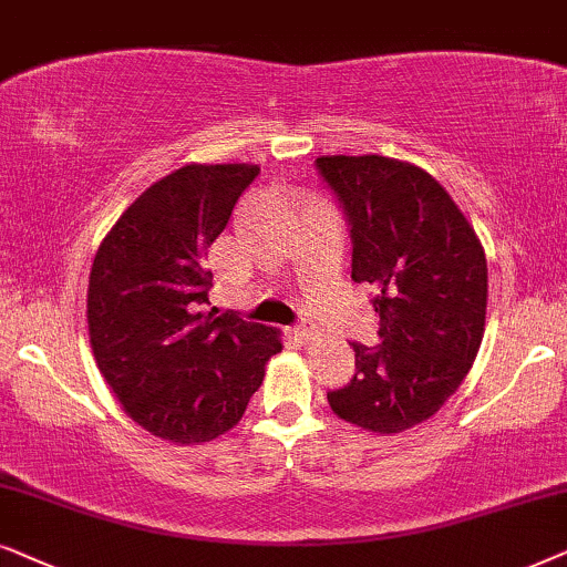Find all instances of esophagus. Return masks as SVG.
I'll return each instance as SVG.
<instances>
[{"label":"esophagus","instance_id":"1","mask_svg":"<svg viewBox=\"0 0 567 567\" xmlns=\"http://www.w3.org/2000/svg\"><path fill=\"white\" fill-rule=\"evenodd\" d=\"M296 337L298 339H311L313 337V329L308 327V323H300V327H296Z\"/></svg>","mask_w":567,"mask_h":567}]
</instances>
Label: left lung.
I'll use <instances>...</instances> for the list:
<instances>
[{"label":"left lung","instance_id":"1","mask_svg":"<svg viewBox=\"0 0 567 567\" xmlns=\"http://www.w3.org/2000/svg\"><path fill=\"white\" fill-rule=\"evenodd\" d=\"M352 238V279L373 285L381 344L352 342L358 373L329 391L337 417L402 433L433 417L477 358L487 313V259L446 188L383 155H321Z\"/></svg>","mask_w":567,"mask_h":567}]
</instances>
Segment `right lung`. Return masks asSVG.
I'll use <instances>...</instances> for the list:
<instances>
[{"label":"right lung","mask_w":567,"mask_h":567,"mask_svg":"<svg viewBox=\"0 0 567 567\" xmlns=\"http://www.w3.org/2000/svg\"><path fill=\"white\" fill-rule=\"evenodd\" d=\"M259 165L192 163L142 192L97 248L87 331L97 371L130 417L178 446L244 417L282 352L279 329L207 311V251Z\"/></svg>","instance_id":"1"}]
</instances>
